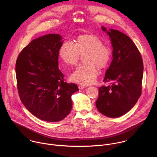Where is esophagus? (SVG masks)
Masks as SVG:
<instances>
[{"label": "esophagus", "instance_id": "esophagus-1", "mask_svg": "<svg viewBox=\"0 0 157 157\" xmlns=\"http://www.w3.org/2000/svg\"><path fill=\"white\" fill-rule=\"evenodd\" d=\"M78 87H79V89H83L85 88V86H82V85H79Z\"/></svg>", "mask_w": 157, "mask_h": 157}]
</instances>
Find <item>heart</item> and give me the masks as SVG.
Here are the masks:
<instances>
[{"mask_svg": "<svg viewBox=\"0 0 157 157\" xmlns=\"http://www.w3.org/2000/svg\"><path fill=\"white\" fill-rule=\"evenodd\" d=\"M75 44L64 41L59 47V58L66 66H75L79 55L84 56L82 64L76 69L71 76L73 81L84 85L93 84L96 79L98 71L96 68L103 69L108 64L111 58L110 48L103 44L102 40L93 33H86L78 36Z\"/></svg>", "mask_w": 157, "mask_h": 157, "instance_id": "heart-1", "label": "heart"}]
</instances>
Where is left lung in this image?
Returning a JSON list of instances; mask_svg holds the SVG:
<instances>
[{
  "label": "left lung",
  "instance_id": "1",
  "mask_svg": "<svg viewBox=\"0 0 157 157\" xmlns=\"http://www.w3.org/2000/svg\"><path fill=\"white\" fill-rule=\"evenodd\" d=\"M101 29L110 37L113 60L103 81L110 83L99 88L96 105L102 114L115 118L128 113L140 98L144 64L137 47L129 36L117 30Z\"/></svg>",
  "mask_w": 157,
  "mask_h": 157
}]
</instances>
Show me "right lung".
<instances>
[{"instance_id": "obj_1", "label": "right lung", "mask_w": 157, "mask_h": 157, "mask_svg": "<svg viewBox=\"0 0 157 157\" xmlns=\"http://www.w3.org/2000/svg\"><path fill=\"white\" fill-rule=\"evenodd\" d=\"M59 34H48L32 40L19 54L15 65L20 99L38 119L51 122L64 119L71 110V96L79 89L67 83L58 68V51L63 43Z\"/></svg>"}]
</instances>
